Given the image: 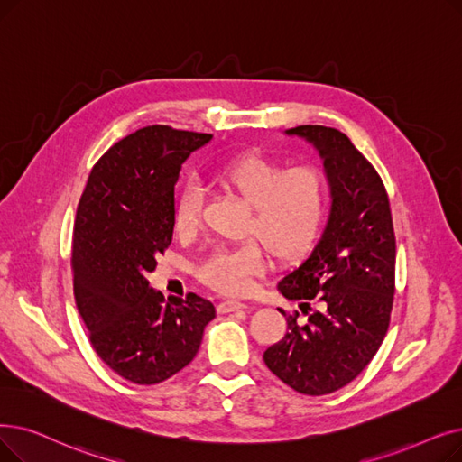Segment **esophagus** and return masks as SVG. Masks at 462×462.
<instances>
[{"mask_svg":"<svg viewBox=\"0 0 462 462\" xmlns=\"http://www.w3.org/2000/svg\"><path fill=\"white\" fill-rule=\"evenodd\" d=\"M247 304L239 302V300H225V302L218 304V311L220 313H230V311H237V310H245Z\"/></svg>","mask_w":462,"mask_h":462,"instance_id":"1","label":"esophagus"}]
</instances>
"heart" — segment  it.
<instances>
[{"mask_svg":"<svg viewBox=\"0 0 462 462\" xmlns=\"http://www.w3.org/2000/svg\"><path fill=\"white\" fill-rule=\"evenodd\" d=\"M218 181L251 204L245 232L258 239L217 249L198 273L218 292L247 294L268 268L266 246L277 258L291 260L315 244L328 209V183L315 166L287 170L283 162L263 154L232 160L220 168ZM204 199L202 183L196 179L185 183L173 209L177 236L190 237L199 230Z\"/></svg>","mask_w":462,"mask_h":462,"instance_id":"1","label":"heart"}]
</instances>
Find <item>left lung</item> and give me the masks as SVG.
<instances>
[{
	"label": "left lung",
	"instance_id": "1",
	"mask_svg": "<svg viewBox=\"0 0 462 462\" xmlns=\"http://www.w3.org/2000/svg\"><path fill=\"white\" fill-rule=\"evenodd\" d=\"M323 160L332 206L313 249L289 270L277 291L308 315H287V334L264 351L266 366L291 389L310 396L347 385L387 334L396 242L383 181L351 139L327 126H296Z\"/></svg>",
	"mask_w": 462,
	"mask_h": 462
}]
</instances>
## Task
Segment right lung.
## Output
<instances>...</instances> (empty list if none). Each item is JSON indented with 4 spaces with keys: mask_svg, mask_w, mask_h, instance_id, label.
Returning a JSON list of instances; mask_svg holds the SVG:
<instances>
[{
    "mask_svg": "<svg viewBox=\"0 0 462 462\" xmlns=\"http://www.w3.org/2000/svg\"><path fill=\"white\" fill-rule=\"evenodd\" d=\"M211 134L147 126L115 143L92 168L73 226V294L97 356L137 385L183 370L215 317L194 292L149 285L173 239L175 185L185 160Z\"/></svg>",
    "mask_w": 462,
    "mask_h": 462,
    "instance_id": "add662e5",
    "label": "right lung"
}]
</instances>
